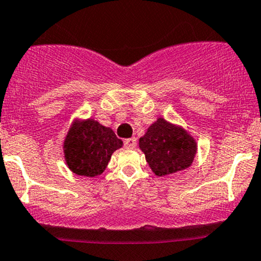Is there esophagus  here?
<instances>
[{
	"label": "esophagus",
	"instance_id": "obj_1",
	"mask_svg": "<svg viewBox=\"0 0 261 261\" xmlns=\"http://www.w3.org/2000/svg\"><path fill=\"white\" fill-rule=\"evenodd\" d=\"M136 145H137L136 138H129L124 140V146H127V148H136Z\"/></svg>",
	"mask_w": 261,
	"mask_h": 261
}]
</instances>
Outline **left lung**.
Returning a JSON list of instances; mask_svg holds the SVG:
<instances>
[{"mask_svg":"<svg viewBox=\"0 0 261 261\" xmlns=\"http://www.w3.org/2000/svg\"><path fill=\"white\" fill-rule=\"evenodd\" d=\"M139 148L145 154L149 166L158 176L185 170L194 162L195 140L182 128L159 118L139 139Z\"/></svg>","mask_w":261,"mask_h":261,"instance_id":"obj_1","label":"left lung"}]
</instances>
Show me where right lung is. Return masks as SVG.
Returning <instances> with one entry per match:
<instances>
[{"label":"right lung","mask_w":261,"mask_h":261,"mask_svg":"<svg viewBox=\"0 0 261 261\" xmlns=\"http://www.w3.org/2000/svg\"><path fill=\"white\" fill-rule=\"evenodd\" d=\"M122 144L115 132L93 119L76 123L64 143L66 164L72 172L81 176H97L106 169L113 151Z\"/></svg>","instance_id":"right-lung-1"}]
</instances>
